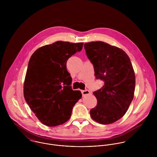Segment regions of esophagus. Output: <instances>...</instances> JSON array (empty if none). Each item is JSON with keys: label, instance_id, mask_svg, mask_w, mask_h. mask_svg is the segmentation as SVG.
Segmentation results:
<instances>
[{"label": "esophagus", "instance_id": "1", "mask_svg": "<svg viewBox=\"0 0 157 157\" xmlns=\"http://www.w3.org/2000/svg\"><path fill=\"white\" fill-rule=\"evenodd\" d=\"M81 91H82V94L83 96L88 95V94H90V91L88 90H82Z\"/></svg>", "mask_w": 157, "mask_h": 157}]
</instances>
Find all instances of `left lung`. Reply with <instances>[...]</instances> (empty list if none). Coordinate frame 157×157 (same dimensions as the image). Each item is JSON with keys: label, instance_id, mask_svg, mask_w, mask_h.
Returning <instances> with one entry per match:
<instances>
[{"label": "left lung", "instance_id": "left-lung-1", "mask_svg": "<svg viewBox=\"0 0 157 157\" xmlns=\"http://www.w3.org/2000/svg\"><path fill=\"white\" fill-rule=\"evenodd\" d=\"M84 46L95 78L104 81L103 87L93 93L97 105L90 111V117L100 124H111L124 116L134 98V70L128 54L117 46L101 41Z\"/></svg>", "mask_w": 157, "mask_h": 157}]
</instances>
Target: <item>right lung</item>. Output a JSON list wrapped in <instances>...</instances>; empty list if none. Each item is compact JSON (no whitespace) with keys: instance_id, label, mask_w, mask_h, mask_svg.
Segmentation results:
<instances>
[{"instance_id":"1","label":"right lung","mask_w":157,"mask_h":157,"mask_svg":"<svg viewBox=\"0 0 157 157\" xmlns=\"http://www.w3.org/2000/svg\"><path fill=\"white\" fill-rule=\"evenodd\" d=\"M83 42L57 41L38 48L31 56L23 84L25 99L44 124L53 127L67 122L82 97L70 86L67 59L80 52Z\"/></svg>"}]
</instances>
